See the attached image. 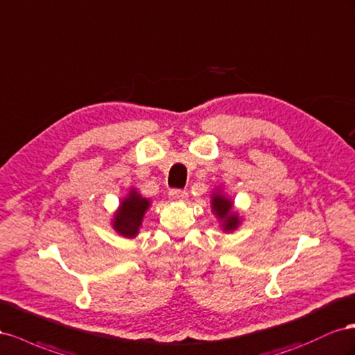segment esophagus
I'll use <instances>...</instances> for the list:
<instances>
[{"mask_svg": "<svg viewBox=\"0 0 355 355\" xmlns=\"http://www.w3.org/2000/svg\"><path fill=\"white\" fill-rule=\"evenodd\" d=\"M169 199L172 202H186L187 193L184 190H171L169 191Z\"/></svg>", "mask_w": 355, "mask_h": 355, "instance_id": "obj_1", "label": "esophagus"}]
</instances>
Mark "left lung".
I'll use <instances>...</instances> for the list:
<instances>
[{"label":"left lung","mask_w":355,"mask_h":355,"mask_svg":"<svg viewBox=\"0 0 355 355\" xmlns=\"http://www.w3.org/2000/svg\"><path fill=\"white\" fill-rule=\"evenodd\" d=\"M209 204L212 214L218 220L220 229L225 234H232V232H235L242 225V217L235 209V202L223 191V187L212 190Z\"/></svg>","instance_id":"8db88e82"}]
</instances>
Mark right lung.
<instances>
[{
    "label": "right lung",
    "mask_w": 355,
    "mask_h": 355,
    "mask_svg": "<svg viewBox=\"0 0 355 355\" xmlns=\"http://www.w3.org/2000/svg\"><path fill=\"white\" fill-rule=\"evenodd\" d=\"M151 205V200L144 198L135 187H130L128 195L120 200L117 209L113 212L111 227L116 234L126 239L138 236L139 229L143 226L146 212Z\"/></svg>",
    "instance_id": "add662e5"
}]
</instances>
